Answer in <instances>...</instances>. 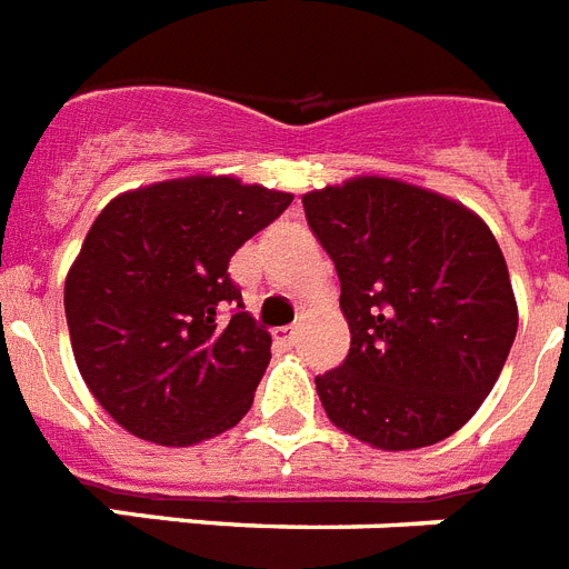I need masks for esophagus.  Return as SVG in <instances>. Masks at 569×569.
<instances>
[{
    "mask_svg": "<svg viewBox=\"0 0 569 569\" xmlns=\"http://www.w3.org/2000/svg\"><path fill=\"white\" fill-rule=\"evenodd\" d=\"M272 338H276V343H281V347H293L299 338V329H293V326H290V329H276L272 331Z\"/></svg>",
    "mask_w": 569,
    "mask_h": 569,
    "instance_id": "esophagus-1",
    "label": "esophagus"
}]
</instances>
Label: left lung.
<instances>
[{"instance_id":"obj_1","label":"left lung","mask_w":569,"mask_h":569,"mask_svg":"<svg viewBox=\"0 0 569 569\" xmlns=\"http://www.w3.org/2000/svg\"><path fill=\"white\" fill-rule=\"evenodd\" d=\"M340 279L349 356L317 376L340 431L376 449L456 435L506 367L517 302L479 213L408 181L358 176L302 197Z\"/></svg>"}]
</instances>
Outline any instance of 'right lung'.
I'll list each match as a JSON object with an SVG mask.
<instances>
[{"mask_svg": "<svg viewBox=\"0 0 569 569\" xmlns=\"http://www.w3.org/2000/svg\"><path fill=\"white\" fill-rule=\"evenodd\" d=\"M290 202L231 176H188L102 208L67 272L63 311L81 379L122 429L193 447L243 420L272 340L243 311L229 261Z\"/></svg>", "mask_w": 569, "mask_h": 569, "instance_id": "1", "label": "right lung"}]
</instances>
